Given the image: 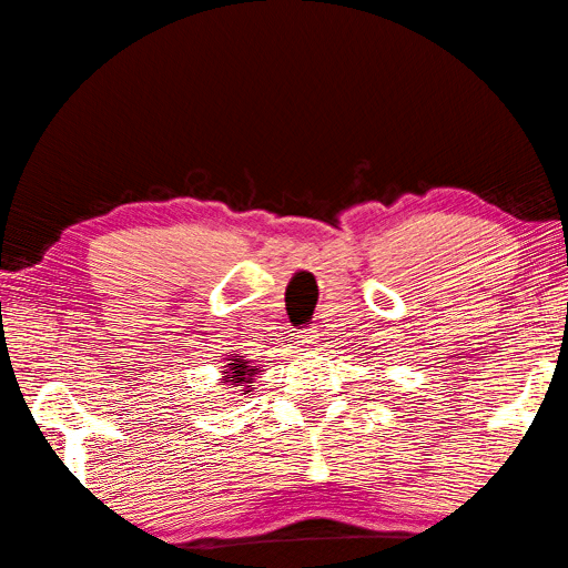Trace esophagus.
Segmentation results:
<instances>
[{"label":"esophagus","mask_w":568,"mask_h":568,"mask_svg":"<svg viewBox=\"0 0 568 568\" xmlns=\"http://www.w3.org/2000/svg\"><path fill=\"white\" fill-rule=\"evenodd\" d=\"M297 343H301L303 347H315L320 343V329H315V327L303 329V333L297 335Z\"/></svg>","instance_id":"obj_1"}]
</instances>
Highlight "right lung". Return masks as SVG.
<instances>
[{"label": "right lung", "mask_w": 568, "mask_h": 568, "mask_svg": "<svg viewBox=\"0 0 568 568\" xmlns=\"http://www.w3.org/2000/svg\"><path fill=\"white\" fill-rule=\"evenodd\" d=\"M257 373H263V369H257V367H251V359H243V355H235L233 357V363H229V369H225V383H231V385H239V387H243L241 392L243 395H248V392H253V377L257 375Z\"/></svg>", "instance_id": "obj_1"}]
</instances>
